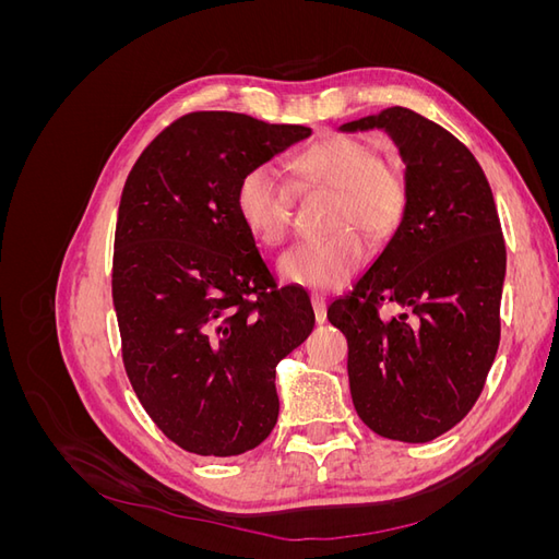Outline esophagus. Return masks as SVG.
Segmentation results:
<instances>
[{
  "label": "esophagus",
  "instance_id": "34e87169",
  "mask_svg": "<svg viewBox=\"0 0 559 559\" xmlns=\"http://www.w3.org/2000/svg\"><path fill=\"white\" fill-rule=\"evenodd\" d=\"M310 300H312V310H314L317 324H324V321H326V298L321 296V294H312Z\"/></svg>",
  "mask_w": 559,
  "mask_h": 559
}]
</instances>
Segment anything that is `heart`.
Listing matches in <instances>:
<instances>
[{
	"label": "heart",
	"instance_id": "1",
	"mask_svg": "<svg viewBox=\"0 0 559 559\" xmlns=\"http://www.w3.org/2000/svg\"><path fill=\"white\" fill-rule=\"evenodd\" d=\"M294 167L300 183L337 195L331 224L341 230L286 249L277 261L280 277L302 289H341L366 261V240L357 228L370 240H386L403 224L411 205L408 177L396 160L380 158L373 142L352 134H331L312 144ZM292 183L277 167L261 163L240 177L235 210L253 238L280 245L292 228Z\"/></svg>",
	"mask_w": 559,
	"mask_h": 559
}]
</instances>
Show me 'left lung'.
<instances>
[{"label":"left lung","instance_id":"obj_1","mask_svg":"<svg viewBox=\"0 0 559 559\" xmlns=\"http://www.w3.org/2000/svg\"><path fill=\"white\" fill-rule=\"evenodd\" d=\"M373 128L399 148L411 205L354 292L331 302L329 321L347 337L364 425L427 443L466 417L497 357L506 245L483 167L454 134L405 107L341 126ZM382 301L400 312L382 320Z\"/></svg>","mask_w":559,"mask_h":559}]
</instances>
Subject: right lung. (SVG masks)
Here are the masks:
<instances>
[{
  "label": "right lung",
  "instance_id": "right-lung-1",
  "mask_svg": "<svg viewBox=\"0 0 559 559\" xmlns=\"http://www.w3.org/2000/svg\"><path fill=\"white\" fill-rule=\"evenodd\" d=\"M310 134L233 111L186 114L126 179L111 275L126 373L189 452L261 445L280 415L275 368L314 329L308 294L280 289L235 210L249 167Z\"/></svg>",
  "mask_w": 559,
  "mask_h": 559
}]
</instances>
